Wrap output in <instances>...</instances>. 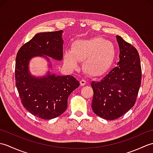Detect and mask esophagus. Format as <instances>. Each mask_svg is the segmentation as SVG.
<instances>
[{
  "label": "esophagus",
  "mask_w": 153,
  "mask_h": 153,
  "mask_svg": "<svg viewBox=\"0 0 153 153\" xmlns=\"http://www.w3.org/2000/svg\"><path fill=\"white\" fill-rule=\"evenodd\" d=\"M87 83L86 80L85 79H81L80 80V85L81 86H84Z\"/></svg>",
  "instance_id": "esophagus-1"
}]
</instances>
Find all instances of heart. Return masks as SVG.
Returning a JSON list of instances; mask_svg holds the SVG:
<instances>
[{
    "instance_id": "1",
    "label": "heart",
    "mask_w": 153,
    "mask_h": 153,
    "mask_svg": "<svg viewBox=\"0 0 153 153\" xmlns=\"http://www.w3.org/2000/svg\"><path fill=\"white\" fill-rule=\"evenodd\" d=\"M116 53L115 45L103 38L77 39L73 42L70 49L64 51V62L70 69H75L83 60V70L89 76H97L111 67Z\"/></svg>"
}]
</instances>
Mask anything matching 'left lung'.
Listing matches in <instances>:
<instances>
[{"mask_svg": "<svg viewBox=\"0 0 153 153\" xmlns=\"http://www.w3.org/2000/svg\"><path fill=\"white\" fill-rule=\"evenodd\" d=\"M120 60L99 82H92L94 113L107 120H116L135 103L141 82L140 58L137 49L117 35Z\"/></svg>", "mask_w": 153, "mask_h": 153, "instance_id": "left-lung-1", "label": "left lung"}]
</instances>
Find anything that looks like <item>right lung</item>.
Masks as SVG:
<instances>
[{"instance_id":"obj_1","label":"right lung","mask_w":153,"mask_h":153,"mask_svg":"<svg viewBox=\"0 0 153 153\" xmlns=\"http://www.w3.org/2000/svg\"><path fill=\"white\" fill-rule=\"evenodd\" d=\"M63 31L37 33L19 48L16 59V86L23 106L32 114L51 120L63 114L68 106V98L79 82L72 76H57L52 73L49 58L60 61L63 58ZM42 57L48 62L49 70L42 76L29 71L32 58Z\"/></svg>"}]
</instances>
